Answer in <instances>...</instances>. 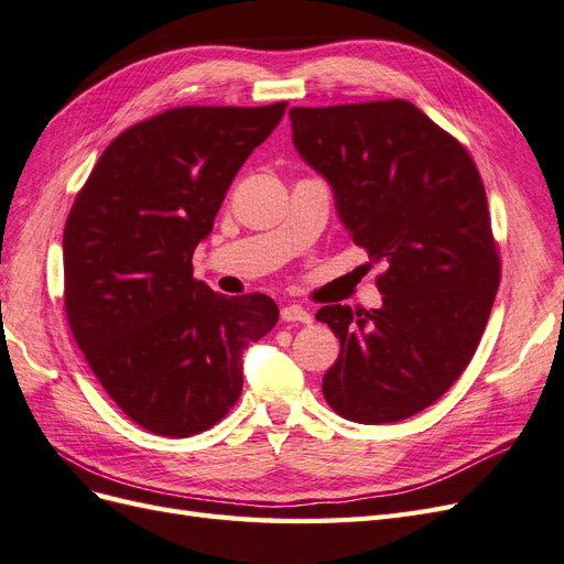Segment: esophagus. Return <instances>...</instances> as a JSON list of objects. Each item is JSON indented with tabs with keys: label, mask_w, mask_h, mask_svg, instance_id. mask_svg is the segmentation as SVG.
<instances>
[{
	"label": "esophagus",
	"mask_w": 564,
	"mask_h": 564,
	"mask_svg": "<svg viewBox=\"0 0 564 564\" xmlns=\"http://www.w3.org/2000/svg\"><path fill=\"white\" fill-rule=\"evenodd\" d=\"M282 319L284 322H301V324H311L313 322V315L303 308V305H284L282 308Z\"/></svg>",
	"instance_id": "esophagus-1"
}]
</instances>
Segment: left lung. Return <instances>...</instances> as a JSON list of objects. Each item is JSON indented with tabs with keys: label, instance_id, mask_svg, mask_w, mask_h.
Segmentation results:
<instances>
[{
	"label": "left lung",
	"instance_id": "8db88e82",
	"mask_svg": "<svg viewBox=\"0 0 564 564\" xmlns=\"http://www.w3.org/2000/svg\"><path fill=\"white\" fill-rule=\"evenodd\" d=\"M292 141L329 183L340 224L371 263L381 308L324 305L340 355L322 392L336 414L414 416L460 377L499 289L487 195L468 152L406 100L292 108Z\"/></svg>",
	"mask_w": 564,
	"mask_h": 564
}]
</instances>
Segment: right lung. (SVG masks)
I'll return each instance as SVG.
<instances>
[{"label": "right lung", "instance_id": "add662e5", "mask_svg": "<svg viewBox=\"0 0 564 564\" xmlns=\"http://www.w3.org/2000/svg\"><path fill=\"white\" fill-rule=\"evenodd\" d=\"M286 104L174 108L119 133L63 232L65 313L100 386L145 431L191 437L242 392V355L280 317L265 294L193 278L228 187Z\"/></svg>", "mask_w": 564, "mask_h": 564}]
</instances>
